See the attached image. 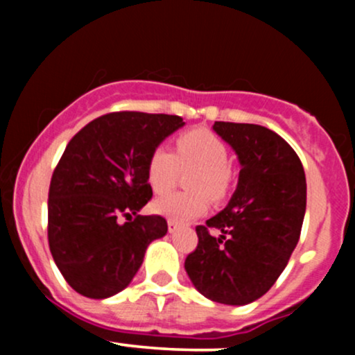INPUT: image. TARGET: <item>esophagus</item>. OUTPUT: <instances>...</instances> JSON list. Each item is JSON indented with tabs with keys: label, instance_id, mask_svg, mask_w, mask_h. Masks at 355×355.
Segmentation results:
<instances>
[{
	"label": "esophagus",
	"instance_id": "obj_1",
	"mask_svg": "<svg viewBox=\"0 0 355 355\" xmlns=\"http://www.w3.org/2000/svg\"><path fill=\"white\" fill-rule=\"evenodd\" d=\"M178 230V225L175 222H172V220H168V232L170 234H173V232Z\"/></svg>",
	"mask_w": 355,
	"mask_h": 355
}]
</instances>
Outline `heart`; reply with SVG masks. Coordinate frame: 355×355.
I'll list each match as a JSON object with an SVG mask.
<instances>
[{"mask_svg":"<svg viewBox=\"0 0 355 355\" xmlns=\"http://www.w3.org/2000/svg\"><path fill=\"white\" fill-rule=\"evenodd\" d=\"M225 141L207 128H193L177 137V153L165 145L155 146L146 162V178L155 193H165L177 185L182 170H195L189 180L193 191H175L153 203L157 214L172 222L185 223L202 217L211 200L229 195L234 175Z\"/></svg>","mask_w":355,"mask_h":355,"instance_id":"obj_1","label":"heart"}]
</instances>
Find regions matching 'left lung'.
<instances>
[{
  "instance_id": "left-lung-1",
  "label": "left lung",
  "mask_w": 355,
  "mask_h": 355,
  "mask_svg": "<svg viewBox=\"0 0 355 355\" xmlns=\"http://www.w3.org/2000/svg\"><path fill=\"white\" fill-rule=\"evenodd\" d=\"M214 130L235 150L242 168L229 205L195 227L198 243L185 270L207 299L245 305L268 292L299 242L305 173L294 148L266 126L215 121Z\"/></svg>"
}]
</instances>
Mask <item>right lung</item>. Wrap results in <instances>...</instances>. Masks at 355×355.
<instances>
[{
    "label": "right lung",
    "mask_w": 355,
    "mask_h": 355,
    "mask_svg": "<svg viewBox=\"0 0 355 355\" xmlns=\"http://www.w3.org/2000/svg\"><path fill=\"white\" fill-rule=\"evenodd\" d=\"M183 125L177 115L113 112L68 141L48 191V243L78 294L107 299L123 291L146 247L166 234L162 215L138 211L153 195L146 178L150 153Z\"/></svg>",
    "instance_id": "right-lung-1"
}]
</instances>
